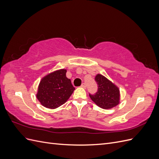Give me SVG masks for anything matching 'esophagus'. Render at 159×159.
I'll use <instances>...</instances> for the list:
<instances>
[{"instance_id":"esophagus-1","label":"esophagus","mask_w":159,"mask_h":159,"mask_svg":"<svg viewBox=\"0 0 159 159\" xmlns=\"http://www.w3.org/2000/svg\"><path fill=\"white\" fill-rule=\"evenodd\" d=\"M81 88H86V84H85V83H83L82 84H81Z\"/></svg>"}]
</instances>
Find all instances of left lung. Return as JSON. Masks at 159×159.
<instances>
[{"mask_svg":"<svg viewBox=\"0 0 159 159\" xmlns=\"http://www.w3.org/2000/svg\"><path fill=\"white\" fill-rule=\"evenodd\" d=\"M98 91L94 95L89 94L93 102L103 109H111L119 103V89L111 81L101 74L95 76Z\"/></svg>","mask_w":159,"mask_h":159,"instance_id":"1","label":"left lung"}]
</instances>
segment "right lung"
Segmentation results:
<instances>
[{
	"mask_svg": "<svg viewBox=\"0 0 159 159\" xmlns=\"http://www.w3.org/2000/svg\"><path fill=\"white\" fill-rule=\"evenodd\" d=\"M66 70L61 69L48 74L40 81L36 98L43 106L56 109L65 103L75 88L67 78Z\"/></svg>",
	"mask_w": 159,
	"mask_h": 159,
	"instance_id": "1",
	"label": "right lung"
}]
</instances>
